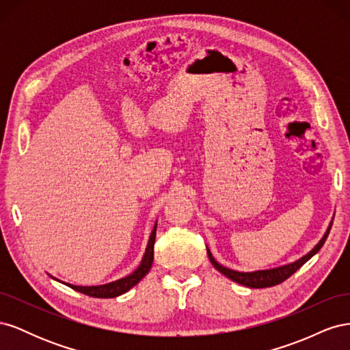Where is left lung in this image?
<instances>
[{
  "label": "left lung",
  "mask_w": 350,
  "mask_h": 350,
  "mask_svg": "<svg viewBox=\"0 0 350 350\" xmlns=\"http://www.w3.org/2000/svg\"><path fill=\"white\" fill-rule=\"evenodd\" d=\"M332 224H333V221H332ZM332 224H330V226H328V229H327V232L324 234L323 239L319 243H317L312 251H310L308 254H306V256H304L298 261L291 262V264H286V266H282V267H278V269L258 270V271H252V273H241V271H235V270H230L228 267L220 266V264L213 258V256H211V252L208 250H207V254H208L210 262L213 264V267L216 270H219L221 274H225V276L229 278L230 280H234V282H237L239 284H243V286H248V288H254V289L271 288V286L280 284L286 279H289L296 270L301 269L304 264L314 256V254H317V252L321 250V247L324 245V242H325L328 234H330Z\"/></svg>",
  "instance_id": "1"
}]
</instances>
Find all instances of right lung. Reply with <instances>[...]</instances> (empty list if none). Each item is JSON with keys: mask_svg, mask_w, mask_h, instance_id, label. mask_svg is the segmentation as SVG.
I'll return each instance as SVG.
<instances>
[{"mask_svg": "<svg viewBox=\"0 0 350 350\" xmlns=\"http://www.w3.org/2000/svg\"><path fill=\"white\" fill-rule=\"evenodd\" d=\"M154 239H156V225L152 230V235H150L149 243H147V248L144 252V257L142 260V264L130 274V276H126V278L120 279L116 282H112V283H108V284H102V286H74V284H68V286L71 289L77 291L80 293H84V295L93 296V298H115V296H120V295L125 293L126 291H130L133 286L139 283L152 269Z\"/></svg>", "mask_w": 350, "mask_h": 350, "instance_id": "obj_1", "label": "right lung"}]
</instances>
